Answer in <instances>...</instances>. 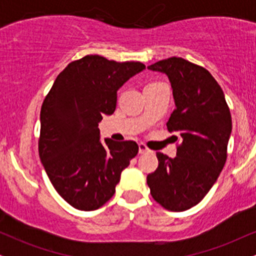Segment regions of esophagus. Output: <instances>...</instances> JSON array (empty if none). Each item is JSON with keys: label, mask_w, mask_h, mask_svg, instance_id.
I'll list each match as a JSON object with an SVG mask.
<instances>
[{"label": "esophagus", "mask_w": 256, "mask_h": 256, "mask_svg": "<svg viewBox=\"0 0 256 256\" xmlns=\"http://www.w3.org/2000/svg\"><path fill=\"white\" fill-rule=\"evenodd\" d=\"M138 152H140V154H146V152H149V149L146 148V144L140 143V144H138Z\"/></svg>", "instance_id": "1"}]
</instances>
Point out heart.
I'll list each match as a JSON object with an SVG mask.
<instances>
[{"label":"heart","instance_id":"1","mask_svg":"<svg viewBox=\"0 0 256 256\" xmlns=\"http://www.w3.org/2000/svg\"><path fill=\"white\" fill-rule=\"evenodd\" d=\"M150 84H152V83H150Z\"/></svg>","mask_w":256,"mask_h":256}]
</instances>
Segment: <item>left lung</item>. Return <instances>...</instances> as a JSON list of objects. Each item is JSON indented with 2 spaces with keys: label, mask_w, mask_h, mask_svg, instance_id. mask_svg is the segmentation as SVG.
<instances>
[{
  "label": "left lung",
  "mask_w": 256,
  "mask_h": 256,
  "mask_svg": "<svg viewBox=\"0 0 256 256\" xmlns=\"http://www.w3.org/2000/svg\"><path fill=\"white\" fill-rule=\"evenodd\" d=\"M168 77L176 110L167 130L179 140L177 156L156 152L158 166L146 177L152 198L165 210L183 212L201 201L228 158L231 113L222 88L207 70L182 58L148 66Z\"/></svg>",
  "instance_id": "left-lung-1"
}]
</instances>
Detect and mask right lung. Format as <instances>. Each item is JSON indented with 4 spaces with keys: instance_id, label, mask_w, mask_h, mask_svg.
<instances>
[{
    "instance_id": "obj_1",
    "label": "right lung",
    "mask_w": 256,
    "mask_h": 256,
    "mask_svg": "<svg viewBox=\"0 0 256 256\" xmlns=\"http://www.w3.org/2000/svg\"><path fill=\"white\" fill-rule=\"evenodd\" d=\"M144 68L138 61L86 55L67 64L44 98L38 152L52 186L72 207H102L137 155L134 140L101 142L98 122L116 110L119 88Z\"/></svg>"
}]
</instances>
